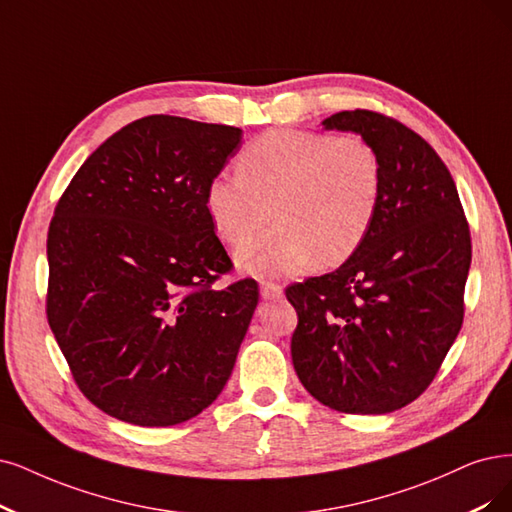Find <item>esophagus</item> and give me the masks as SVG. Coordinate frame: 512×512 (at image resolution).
Instances as JSON below:
<instances>
[{
	"mask_svg": "<svg viewBox=\"0 0 512 512\" xmlns=\"http://www.w3.org/2000/svg\"><path fill=\"white\" fill-rule=\"evenodd\" d=\"M261 297L263 299H278L282 297V287L278 282H261Z\"/></svg>",
	"mask_w": 512,
	"mask_h": 512,
	"instance_id": "esophagus-1",
	"label": "esophagus"
}]
</instances>
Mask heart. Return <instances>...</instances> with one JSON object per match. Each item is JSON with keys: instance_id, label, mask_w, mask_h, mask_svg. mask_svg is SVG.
Returning <instances> with one entry per match:
<instances>
[{"instance_id": "heart-1", "label": "heart", "mask_w": 512, "mask_h": 512, "mask_svg": "<svg viewBox=\"0 0 512 512\" xmlns=\"http://www.w3.org/2000/svg\"><path fill=\"white\" fill-rule=\"evenodd\" d=\"M382 185V160L363 137L274 128L244 145L238 175L208 183L204 202L227 244L276 217L236 253L244 272L270 278L350 259L371 232Z\"/></svg>"}]
</instances>
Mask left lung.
<instances>
[{
    "label": "left lung",
    "instance_id": "1",
    "mask_svg": "<svg viewBox=\"0 0 512 512\" xmlns=\"http://www.w3.org/2000/svg\"><path fill=\"white\" fill-rule=\"evenodd\" d=\"M323 126L373 145L382 202L361 249L287 289L299 318L293 367L323 405L382 415L418 399L456 342L470 230L447 166L418 132L369 109L333 113Z\"/></svg>",
    "mask_w": 512,
    "mask_h": 512
}]
</instances>
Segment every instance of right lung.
I'll return each instance as SVG.
<instances>
[{"label": "right lung", "mask_w": 512, "mask_h": 512, "mask_svg": "<svg viewBox=\"0 0 512 512\" xmlns=\"http://www.w3.org/2000/svg\"><path fill=\"white\" fill-rule=\"evenodd\" d=\"M242 130L147 116L80 166L48 230V325L75 384L137 426L196 418L230 380L259 301L232 270L206 187Z\"/></svg>", "instance_id": "right-lung-1"}]
</instances>
